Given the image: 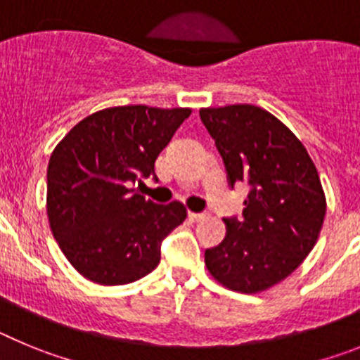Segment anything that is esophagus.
Wrapping results in <instances>:
<instances>
[{
  "mask_svg": "<svg viewBox=\"0 0 360 360\" xmlns=\"http://www.w3.org/2000/svg\"><path fill=\"white\" fill-rule=\"evenodd\" d=\"M187 216H189L191 221H195L196 224V221H202V219H205V216L207 214H205V212H189Z\"/></svg>",
  "mask_w": 360,
  "mask_h": 360,
  "instance_id": "34e87169",
  "label": "esophagus"
}]
</instances>
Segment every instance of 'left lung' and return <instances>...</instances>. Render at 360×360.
<instances>
[{"instance_id": "1", "label": "left lung", "mask_w": 360, "mask_h": 360, "mask_svg": "<svg viewBox=\"0 0 360 360\" xmlns=\"http://www.w3.org/2000/svg\"><path fill=\"white\" fill-rule=\"evenodd\" d=\"M200 119L224 158L229 186H249L243 218L205 250L212 278L256 294L294 272L317 243L326 198L310 155L279 119L252 104L202 108Z\"/></svg>"}]
</instances>
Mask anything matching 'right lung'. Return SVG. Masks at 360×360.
Segmentation results:
<instances>
[{
    "mask_svg": "<svg viewBox=\"0 0 360 360\" xmlns=\"http://www.w3.org/2000/svg\"><path fill=\"white\" fill-rule=\"evenodd\" d=\"M189 115V108H106L56 146L46 171L50 229L86 279L128 285L157 269L162 240L187 211L146 200L131 184L155 174V160Z\"/></svg>",
    "mask_w": 360,
    "mask_h": 360,
    "instance_id": "add662e5",
    "label": "right lung"
}]
</instances>
